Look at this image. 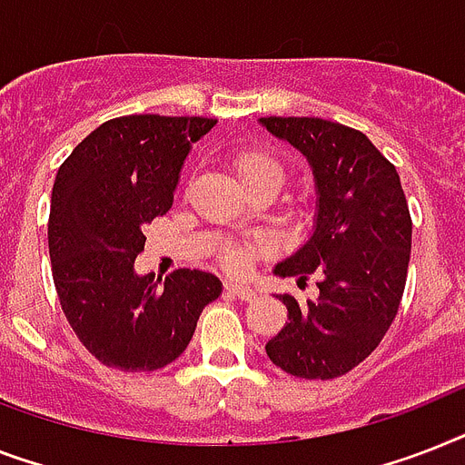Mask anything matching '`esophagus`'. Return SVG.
Here are the masks:
<instances>
[{
	"instance_id": "1",
	"label": "esophagus",
	"mask_w": 465,
	"mask_h": 465,
	"mask_svg": "<svg viewBox=\"0 0 465 465\" xmlns=\"http://www.w3.org/2000/svg\"><path fill=\"white\" fill-rule=\"evenodd\" d=\"M226 293H232V296L241 298V301H255V289H251V286H241V284H226L224 286Z\"/></svg>"
}]
</instances>
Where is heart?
<instances>
[{"instance_id":"obj_1","label":"heart","mask_w":465,"mask_h":465,"mask_svg":"<svg viewBox=\"0 0 465 465\" xmlns=\"http://www.w3.org/2000/svg\"><path fill=\"white\" fill-rule=\"evenodd\" d=\"M233 176L239 179L245 191H252L258 186H270L277 191L284 181V164L274 154L258 150V147H245L232 154ZM270 251L267 241H241V243H226L220 252V265L229 274H245L251 270L252 258L260 252Z\"/></svg>"}]
</instances>
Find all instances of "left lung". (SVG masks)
Returning a JSON list of instances; mask_svg holds the SVG:
<instances>
[{"label": "left lung", "mask_w": 465, "mask_h": 465, "mask_svg": "<svg viewBox=\"0 0 465 465\" xmlns=\"http://www.w3.org/2000/svg\"><path fill=\"white\" fill-rule=\"evenodd\" d=\"M260 124L311 162L315 232L274 274L318 277V298L282 293L289 322L265 346L277 368L334 380L380 346L401 305L411 258L409 203L394 164L356 128L318 116H262Z\"/></svg>", "instance_id": "obj_1"}]
</instances>
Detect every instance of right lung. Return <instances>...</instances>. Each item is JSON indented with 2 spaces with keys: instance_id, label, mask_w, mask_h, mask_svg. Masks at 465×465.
<instances>
[{
  "instance_id": "right-lung-1",
  "label": "right lung",
  "mask_w": 465,
  "mask_h": 465,
  "mask_svg": "<svg viewBox=\"0 0 465 465\" xmlns=\"http://www.w3.org/2000/svg\"><path fill=\"white\" fill-rule=\"evenodd\" d=\"M217 119L128 114L74 147L56 172L49 258L56 296L81 343L107 368L153 372L186 351L222 282L176 270L164 286L135 274L143 226L172 207L191 143Z\"/></svg>"
}]
</instances>
